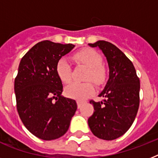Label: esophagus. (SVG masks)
Segmentation results:
<instances>
[{"instance_id": "1", "label": "esophagus", "mask_w": 158, "mask_h": 158, "mask_svg": "<svg viewBox=\"0 0 158 158\" xmlns=\"http://www.w3.org/2000/svg\"><path fill=\"white\" fill-rule=\"evenodd\" d=\"M76 102H77V106H78V108H80V107H81L82 104L84 103L83 102H82V101H79V100H77Z\"/></svg>"}]
</instances>
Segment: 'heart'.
Instances as JSON below:
<instances>
[{
    "instance_id": "b5f03b06",
    "label": "heart",
    "mask_w": 158,
    "mask_h": 158,
    "mask_svg": "<svg viewBox=\"0 0 158 158\" xmlns=\"http://www.w3.org/2000/svg\"><path fill=\"white\" fill-rule=\"evenodd\" d=\"M73 59L78 64L89 68V71L87 72L85 77L86 81H93L98 86H100L105 83L107 77V71L105 65L102 64V56L97 51L91 48L82 49L74 53ZM56 69L59 79L63 83L68 84L71 81L72 68L68 60L65 58H60L57 61ZM94 90L95 89L94 84L91 82L84 84L72 83L65 88L64 93L65 95L70 98L83 101L93 95Z\"/></svg>"
}]
</instances>
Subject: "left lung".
Returning <instances> with one entry per match:
<instances>
[{"mask_svg": "<svg viewBox=\"0 0 158 158\" xmlns=\"http://www.w3.org/2000/svg\"><path fill=\"white\" fill-rule=\"evenodd\" d=\"M99 48L109 66V79L99 97L104 99L90 103L94 114L88 122L92 133L99 139L113 140L123 135L132 125L139 106L140 81L134 64L112 43L98 41L89 43Z\"/></svg>", "mask_w": 158, "mask_h": 158, "instance_id": "obj_1", "label": "left lung"}]
</instances>
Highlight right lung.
<instances>
[{
  "instance_id": "obj_1",
  "label": "right lung",
  "mask_w": 158,
  "mask_h": 158,
  "mask_svg": "<svg viewBox=\"0 0 158 158\" xmlns=\"http://www.w3.org/2000/svg\"><path fill=\"white\" fill-rule=\"evenodd\" d=\"M74 48L45 40L34 45L21 59L15 79L16 106L27 130L43 140L67 132L77 110L76 102L61 96L57 61Z\"/></svg>"
}]
</instances>
